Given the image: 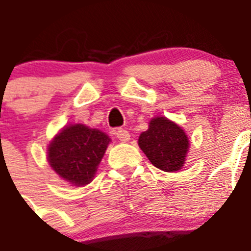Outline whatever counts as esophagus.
Returning a JSON list of instances; mask_svg holds the SVG:
<instances>
[{"mask_svg":"<svg viewBox=\"0 0 251 251\" xmlns=\"http://www.w3.org/2000/svg\"><path fill=\"white\" fill-rule=\"evenodd\" d=\"M116 136L119 138L120 142H124V143H125V142H129V140H130L129 131H127V130H125V129H117V130H116Z\"/></svg>","mask_w":251,"mask_h":251,"instance_id":"1","label":"esophagus"}]
</instances>
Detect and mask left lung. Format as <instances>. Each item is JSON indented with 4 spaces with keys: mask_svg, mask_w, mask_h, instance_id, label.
<instances>
[{
    "mask_svg": "<svg viewBox=\"0 0 251 251\" xmlns=\"http://www.w3.org/2000/svg\"><path fill=\"white\" fill-rule=\"evenodd\" d=\"M151 164L164 172H178L183 168L189 150L188 136L184 130L166 117H154L148 130L138 140Z\"/></svg>",
    "mask_w": 251,
    "mask_h": 251,
    "instance_id": "1",
    "label": "left lung"
}]
</instances>
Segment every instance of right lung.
<instances>
[{
	"label": "right lung",
	"mask_w": 251,
	"mask_h": 251,
	"mask_svg": "<svg viewBox=\"0 0 251 251\" xmlns=\"http://www.w3.org/2000/svg\"><path fill=\"white\" fill-rule=\"evenodd\" d=\"M111 139L82 124L66 126L48 148V161L59 176L71 184L86 185L95 176Z\"/></svg>",
	"instance_id": "right-lung-1"
}]
</instances>
